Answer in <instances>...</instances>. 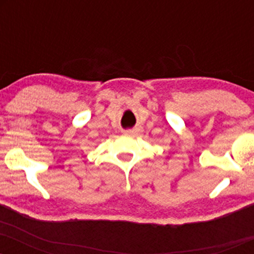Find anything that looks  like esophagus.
<instances>
[{
  "instance_id": "34e87169",
  "label": "esophagus",
  "mask_w": 254,
  "mask_h": 254,
  "mask_svg": "<svg viewBox=\"0 0 254 254\" xmlns=\"http://www.w3.org/2000/svg\"><path fill=\"white\" fill-rule=\"evenodd\" d=\"M137 131H138L137 129H130V130H125L124 133L125 135H135Z\"/></svg>"
}]
</instances>
